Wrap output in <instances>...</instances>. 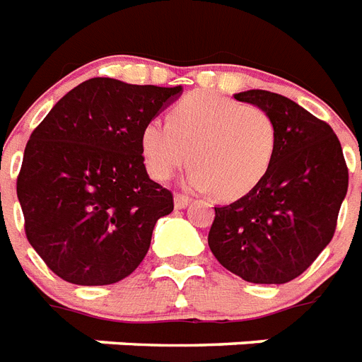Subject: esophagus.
<instances>
[{
    "instance_id": "1",
    "label": "esophagus",
    "mask_w": 362,
    "mask_h": 362,
    "mask_svg": "<svg viewBox=\"0 0 362 362\" xmlns=\"http://www.w3.org/2000/svg\"><path fill=\"white\" fill-rule=\"evenodd\" d=\"M173 204H175V209H185V207L190 204V198L185 194H175V198H173Z\"/></svg>"
}]
</instances>
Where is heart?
Returning a JSON list of instances; mask_svg holds the SVG:
<instances>
[{"label":"heart","instance_id":"b5f03b06","mask_svg":"<svg viewBox=\"0 0 362 362\" xmlns=\"http://www.w3.org/2000/svg\"><path fill=\"white\" fill-rule=\"evenodd\" d=\"M276 125L259 106L209 91L185 95L170 121L151 119L140 146L153 177L166 181L190 163L187 185L222 199L248 194L263 181L276 155Z\"/></svg>","mask_w":362,"mask_h":362}]
</instances>
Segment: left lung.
<instances>
[{
  "label": "left lung",
  "instance_id": "obj_1",
  "mask_svg": "<svg viewBox=\"0 0 362 362\" xmlns=\"http://www.w3.org/2000/svg\"><path fill=\"white\" fill-rule=\"evenodd\" d=\"M259 106L276 125V155L262 183L230 205L215 207L211 252L254 284L297 279L331 243L348 192L342 146L325 121L279 93L233 95Z\"/></svg>",
  "mask_w": 362,
  "mask_h": 362
}]
</instances>
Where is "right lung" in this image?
<instances>
[{"mask_svg": "<svg viewBox=\"0 0 362 362\" xmlns=\"http://www.w3.org/2000/svg\"><path fill=\"white\" fill-rule=\"evenodd\" d=\"M181 93V86L91 78L30 136L16 194L28 241L59 279L114 284L146 258L173 196L147 175L141 129Z\"/></svg>", "mask_w": 362, "mask_h": 362, "instance_id": "add662e5", "label": "right lung"}]
</instances>
